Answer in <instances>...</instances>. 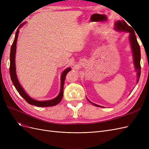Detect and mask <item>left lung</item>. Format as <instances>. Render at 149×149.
<instances>
[{"instance_id": "left-lung-1", "label": "left lung", "mask_w": 149, "mask_h": 149, "mask_svg": "<svg viewBox=\"0 0 149 149\" xmlns=\"http://www.w3.org/2000/svg\"><path fill=\"white\" fill-rule=\"evenodd\" d=\"M115 29L116 30H118L119 31H126V32H129L130 33L129 36V40L130 45H131L132 51L133 53V58H134V63L135 66V68H136V71H137V83H138L140 75H141V48H140V46L137 42V38L136 36V33L134 32V29H132L131 26L128 25L126 22L124 20H119L116 22L115 24ZM87 98V97H86ZM88 101L91 102L92 104L97 107H103L102 106H101L100 105H97L96 104L93 103L90 101L87 98Z\"/></svg>"}]
</instances>
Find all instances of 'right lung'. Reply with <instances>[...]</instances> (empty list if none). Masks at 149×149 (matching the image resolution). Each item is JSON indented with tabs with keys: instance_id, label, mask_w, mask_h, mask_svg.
I'll list each match as a JSON object with an SVG mask.
<instances>
[{
	"instance_id": "right-lung-1",
	"label": "right lung",
	"mask_w": 149,
	"mask_h": 149,
	"mask_svg": "<svg viewBox=\"0 0 149 149\" xmlns=\"http://www.w3.org/2000/svg\"><path fill=\"white\" fill-rule=\"evenodd\" d=\"M19 33V30H17V32L15 33V37L13 40V42L12 45L11 49H10V75L12 79V81L17 91L20 94L21 96L23 97L24 100L27 102L29 104L31 105L36 106L37 107H49V106H53L58 104L63 98V86L65 83V80L66 76L67 73H68L70 71H71V68H68L66 70H64L61 76V89L59 94L55 97L52 100L48 101H39L35 100L34 99L30 97L27 94L25 93L24 89L21 86L20 84L19 80L17 79V74H16V70H15V53H16V45L17 42V38L18 35Z\"/></svg>"
}]
</instances>
